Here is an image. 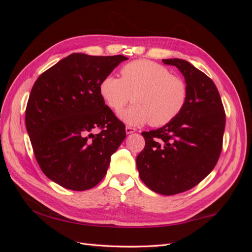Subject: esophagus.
<instances>
[{
    "instance_id": "34e87169",
    "label": "esophagus",
    "mask_w": 252,
    "mask_h": 252,
    "mask_svg": "<svg viewBox=\"0 0 252 252\" xmlns=\"http://www.w3.org/2000/svg\"><path fill=\"white\" fill-rule=\"evenodd\" d=\"M136 131V129L134 127H131V126H126V133L127 134H130V133H133Z\"/></svg>"
}]
</instances>
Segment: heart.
<instances>
[{
  "label": "heart",
  "mask_w": 252,
  "mask_h": 252,
  "mask_svg": "<svg viewBox=\"0 0 252 252\" xmlns=\"http://www.w3.org/2000/svg\"><path fill=\"white\" fill-rule=\"evenodd\" d=\"M120 73L121 79L113 75L105 77L98 91L105 103L116 112H120L132 98L134 105L121 113L126 123L164 126L184 109L188 98L187 84L179 75L171 74L165 66L149 60H136L122 67Z\"/></svg>",
  "instance_id": "1"
}]
</instances>
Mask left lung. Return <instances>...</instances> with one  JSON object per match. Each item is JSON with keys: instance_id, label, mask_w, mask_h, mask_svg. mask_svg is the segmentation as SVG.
<instances>
[{"instance_id": "8db88e82", "label": "left lung", "mask_w": 252, "mask_h": 252, "mask_svg": "<svg viewBox=\"0 0 252 252\" xmlns=\"http://www.w3.org/2000/svg\"><path fill=\"white\" fill-rule=\"evenodd\" d=\"M163 63L179 68L188 86L184 109L169 124L144 131L136 157L142 182L152 191L172 195L196 186L215 168L223 148L226 116L217 86L185 60Z\"/></svg>"}]
</instances>
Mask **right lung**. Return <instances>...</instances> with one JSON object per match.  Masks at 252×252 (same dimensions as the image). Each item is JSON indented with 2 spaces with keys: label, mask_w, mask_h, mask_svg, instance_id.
Instances as JSON below:
<instances>
[{
  "label": "right lung",
  "mask_w": 252,
  "mask_h": 252,
  "mask_svg": "<svg viewBox=\"0 0 252 252\" xmlns=\"http://www.w3.org/2000/svg\"><path fill=\"white\" fill-rule=\"evenodd\" d=\"M125 60L72 53L33 84L26 129L40 168L60 186L75 191L96 186L126 138L123 122L98 91L101 81ZM94 128L100 132L94 135Z\"/></svg>",
  "instance_id": "1"
}]
</instances>
